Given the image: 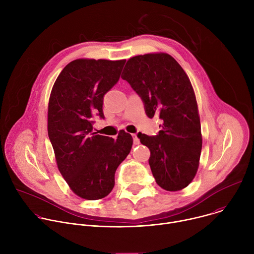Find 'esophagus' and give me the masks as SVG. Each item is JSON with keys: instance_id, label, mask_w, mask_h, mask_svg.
I'll return each mask as SVG.
<instances>
[{"instance_id": "1", "label": "esophagus", "mask_w": 254, "mask_h": 254, "mask_svg": "<svg viewBox=\"0 0 254 254\" xmlns=\"http://www.w3.org/2000/svg\"><path fill=\"white\" fill-rule=\"evenodd\" d=\"M132 138H133V143H134V144H138V143H139V139H138L136 133H133V134H132Z\"/></svg>"}]
</instances>
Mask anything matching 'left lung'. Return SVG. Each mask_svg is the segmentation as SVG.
<instances>
[{"label": "left lung", "instance_id": "8db88e82", "mask_svg": "<svg viewBox=\"0 0 254 254\" xmlns=\"http://www.w3.org/2000/svg\"><path fill=\"white\" fill-rule=\"evenodd\" d=\"M122 78L141 97L147 116L163 121L159 134H137L150 149L157 184L171 192L186 188L196 176L202 150L197 100L186 72L167 53H148L129 58Z\"/></svg>", "mask_w": 254, "mask_h": 254}]
</instances>
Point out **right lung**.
Here are the masks:
<instances>
[{
	"instance_id": "obj_1",
	"label": "right lung",
	"mask_w": 254,
	"mask_h": 254,
	"mask_svg": "<svg viewBox=\"0 0 254 254\" xmlns=\"http://www.w3.org/2000/svg\"><path fill=\"white\" fill-rule=\"evenodd\" d=\"M126 60L76 59L58 75L48 103V135L57 167L69 188L85 200L102 199L129 154L132 137L92 133L93 117L104 119L103 96L120 79Z\"/></svg>"
}]
</instances>
